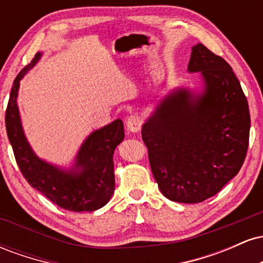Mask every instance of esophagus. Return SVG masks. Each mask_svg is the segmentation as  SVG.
Instances as JSON below:
<instances>
[{
	"mask_svg": "<svg viewBox=\"0 0 263 263\" xmlns=\"http://www.w3.org/2000/svg\"><path fill=\"white\" fill-rule=\"evenodd\" d=\"M126 126H127L129 132H138L142 127V119L137 114L131 115L126 121Z\"/></svg>",
	"mask_w": 263,
	"mask_h": 263,
	"instance_id": "esophagus-1",
	"label": "esophagus"
}]
</instances>
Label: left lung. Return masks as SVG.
Returning <instances> with one entry per match:
<instances>
[{
    "instance_id": "obj_1",
    "label": "left lung",
    "mask_w": 263,
    "mask_h": 263,
    "mask_svg": "<svg viewBox=\"0 0 263 263\" xmlns=\"http://www.w3.org/2000/svg\"><path fill=\"white\" fill-rule=\"evenodd\" d=\"M189 73L203 90H173L142 126L151 170L165 198L194 204L214 197L242 167L249 147L250 111L232 68L199 43Z\"/></svg>"
}]
</instances>
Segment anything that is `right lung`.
Listing matches in <instances>:
<instances>
[{"mask_svg":"<svg viewBox=\"0 0 263 263\" xmlns=\"http://www.w3.org/2000/svg\"><path fill=\"white\" fill-rule=\"evenodd\" d=\"M37 53L13 81L7 110L6 129L18 167L34 189L54 204L70 211H93L107 204L115 190L114 152L125 137L120 119L96 129L81 144L70 170H62L43 161L33 152L23 132L17 106L20 81L37 64Z\"/></svg>","mask_w":263,"mask_h":263,"instance_id":"obj_1","label":"right lung"}]
</instances>
